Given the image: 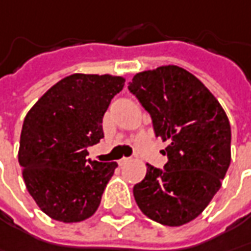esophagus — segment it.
Returning <instances> with one entry per match:
<instances>
[{"mask_svg":"<svg viewBox=\"0 0 251 251\" xmlns=\"http://www.w3.org/2000/svg\"><path fill=\"white\" fill-rule=\"evenodd\" d=\"M130 161V158H127V157H124V158H121L118 163H119V166H125V164H127Z\"/></svg>","mask_w":251,"mask_h":251,"instance_id":"esophagus-1","label":"esophagus"}]
</instances>
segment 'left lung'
Here are the masks:
<instances>
[{
    "label": "left lung",
    "mask_w": 251,
    "mask_h": 251,
    "mask_svg": "<svg viewBox=\"0 0 251 251\" xmlns=\"http://www.w3.org/2000/svg\"><path fill=\"white\" fill-rule=\"evenodd\" d=\"M129 91L151 116L156 136L167 142L164 169L147 164L133 187L140 211L158 224L195 219L219 191L230 164V124L212 93L178 66L137 73Z\"/></svg>",
    "instance_id": "1"
}]
</instances>
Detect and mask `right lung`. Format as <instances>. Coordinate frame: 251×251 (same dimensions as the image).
Returning <instances> with one entry per match:
<instances>
[{
	"instance_id": "1",
	"label": "right lung",
	"mask_w": 251,
	"mask_h": 251,
	"mask_svg": "<svg viewBox=\"0 0 251 251\" xmlns=\"http://www.w3.org/2000/svg\"><path fill=\"white\" fill-rule=\"evenodd\" d=\"M124 77L71 74L30 108L22 125L18 160L29 194L54 221L73 224L93 216L116 163L87 158L102 137V118Z\"/></svg>"
}]
</instances>
